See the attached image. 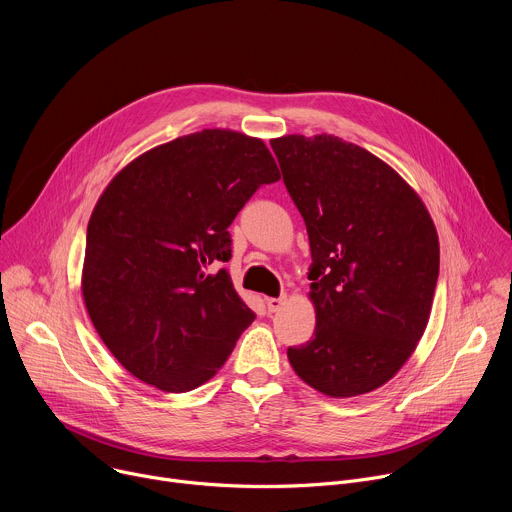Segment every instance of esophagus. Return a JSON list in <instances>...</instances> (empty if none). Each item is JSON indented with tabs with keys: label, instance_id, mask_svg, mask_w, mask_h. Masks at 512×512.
Here are the masks:
<instances>
[{
	"label": "esophagus",
	"instance_id": "obj_1",
	"mask_svg": "<svg viewBox=\"0 0 512 512\" xmlns=\"http://www.w3.org/2000/svg\"><path fill=\"white\" fill-rule=\"evenodd\" d=\"M285 296H279V298H267L265 302H267V310L271 312V314H275V312H279L281 308H283V304H285Z\"/></svg>",
	"mask_w": 512,
	"mask_h": 512
}]
</instances>
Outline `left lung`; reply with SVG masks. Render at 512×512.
<instances>
[{"instance_id":"8db88e82","label":"left lung","mask_w":512,"mask_h":512,"mask_svg":"<svg viewBox=\"0 0 512 512\" xmlns=\"http://www.w3.org/2000/svg\"><path fill=\"white\" fill-rule=\"evenodd\" d=\"M312 251V340L289 346L316 391L354 397L385 385L415 350L440 275L429 212L371 152L334 135L271 139Z\"/></svg>"}]
</instances>
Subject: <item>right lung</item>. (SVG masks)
Returning a JSON list of instances; mask_svg holds the SVG:
<instances>
[{
	"mask_svg": "<svg viewBox=\"0 0 512 512\" xmlns=\"http://www.w3.org/2000/svg\"><path fill=\"white\" fill-rule=\"evenodd\" d=\"M279 180L265 143L204 129L145 152L99 198L83 296L113 356L139 381L186 393L216 375L255 320L225 269L229 227Z\"/></svg>",
	"mask_w": 512,
	"mask_h": 512,
	"instance_id": "add662e5",
	"label": "right lung"
}]
</instances>
